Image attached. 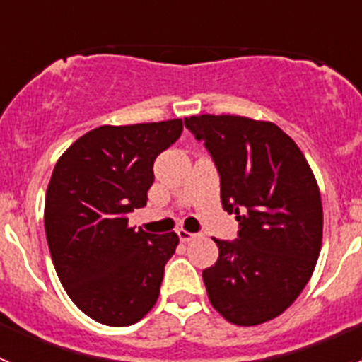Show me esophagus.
Returning a JSON list of instances; mask_svg holds the SVG:
<instances>
[{"instance_id":"1","label":"esophagus","mask_w":362,"mask_h":362,"mask_svg":"<svg viewBox=\"0 0 362 362\" xmlns=\"http://www.w3.org/2000/svg\"><path fill=\"white\" fill-rule=\"evenodd\" d=\"M177 235L183 243H190V241H194V239L199 238V233H192V232H187V230H179Z\"/></svg>"}]
</instances>
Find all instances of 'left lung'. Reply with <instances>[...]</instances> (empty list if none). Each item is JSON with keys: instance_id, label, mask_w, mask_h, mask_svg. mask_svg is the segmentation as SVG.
<instances>
[{"instance_id": "8db88e82", "label": "left lung", "mask_w": 362, "mask_h": 362, "mask_svg": "<svg viewBox=\"0 0 362 362\" xmlns=\"http://www.w3.org/2000/svg\"><path fill=\"white\" fill-rule=\"evenodd\" d=\"M221 177V203L235 214V241L214 239L216 264L203 270L214 308L238 326L277 317L313 274L322 241V204L308 161L270 121L185 117Z\"/></svg>"}]
</instances>
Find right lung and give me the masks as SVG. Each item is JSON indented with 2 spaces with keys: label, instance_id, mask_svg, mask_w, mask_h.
I'll use <instances>...</instances> for the list:
<instances>
[{
  "label": "right lung",
  "instance_id": "add662e5",
  "mask_svg": "<svg viewBox=\"0 0 362 362\" xmlns=\"http://www.w3.org/2000/svg\"><path fill=\"white\" fill-rule=\"evenodd\" d=\"M181 132V119L103 124L54 166L45 197L54 268L74 305L101 325H134L158 300L179 238L130 228L129 214L146 204L153 161Z\"/></svg>",
  "mask_w": 362,
  "mask_h": 362
}]
</instances>
